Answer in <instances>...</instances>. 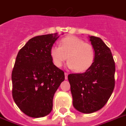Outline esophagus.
Listing matches in <instances>:
<instances>
[{
	"label": "esophagus",
	"instance_id": "obj_1",
	"mask_svg": "<svg viewBox=\"0 0 126 126\" xmlns=\"http://www.w3.org/2000/svg\"><path fill=\"white\" fill-rule=\"evenodd\" d=\"M68 75H69V74H68V73H65V80H67V79H68Z\"/></svg>",
	"mask_w": 126,
	"mask_h": 126
}]
</instances>
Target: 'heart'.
Returning a JSON list of instances; mask_svg holds the SVG:
<instances>
[{
	"label": "heart",
	"mask_w": 126,
	"mask_h": 126,
	"mask_svg": "<svg viewBox=\"0 0 126 126\" xmlns=\"http://www.w3.org/2000/svg\"><path fill=\"white\" fill-rule=\"evenodd\" d=\"M50 56L57 67H61L68 58L69 69H75L77 73H84L94 63L95 49L91 44L84 42L79 37L68 36L60 40L59 46L51 47Z\"/></svg>",
	"instance_id": "heart-1"
}]
</instances>
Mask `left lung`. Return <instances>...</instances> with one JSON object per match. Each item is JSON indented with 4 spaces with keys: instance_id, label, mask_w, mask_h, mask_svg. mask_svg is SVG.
<instances>
[{
    "instance_id": "obj_1",
    "label": "left lung",
    "mask_w": 126,
    "mask_h": 126,
    "mask_svg": "<svg viewBox=\"0 0 126 126\" xmlns=\"http://www.w3.org/2000/svg\"><path fill=\"white\" fill-rule=\"evenodd\" d=\"M95 49V60L88 71L68 76L77 110L90 114L97 111L107 103L115 86V63L111 51L100 38L90 36Z\"/></svg>"
}]
</instances>
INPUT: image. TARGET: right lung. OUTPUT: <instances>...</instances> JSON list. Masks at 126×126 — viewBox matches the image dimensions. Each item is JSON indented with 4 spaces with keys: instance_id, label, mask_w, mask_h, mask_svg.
I'll list each match as a JSON object with an SVG mask.
<instances>
[{
    "instance_id": "1",
    "label": "right lung",
    "mask_w": 126,
    "mask_h": 126,
    "mask_svg": "<svg viewBox=\"0 0 126 126\" xmlns=\"http://www.w3.org/2000/svg\"><path fill=\"white\" fill-rule=\"evenodd\" d=\"M57 33L31 38L17 55L12 73V97L19 109L32 118L50 113L53 98L65 80L62 70L54 65L50 49Z\"/></svg>"
}]
</instances>
